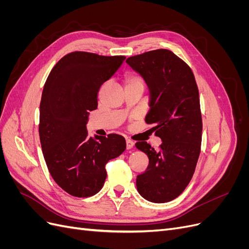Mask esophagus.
<instances>
[{
	"label": "esophagus",
	"mask_w": 249,
	"mask_h": 249,
	"mask_svg": "<svg viewBox=\"0 0 249 249\" xmlns=\"http://www.w3.org/2000/svg\"><path fill=\"white\" fill-rule=\"evenodd\" d=\"M125 142H126V148L127 149H131L134 146V142L131 139H126Z\"/></svg>",
	"instance_id": "obj_1"
}]
</instances>
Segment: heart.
Wrapping results in <instances>:
<instances>
[{"label": "heart", "instance_id": "b5f03b06", "mask_svg": "<svg viewBox=\"0 0 249 249\" xmlns=\"http://www.w3.org/2000/svg\"><path fill=\"white\" fill-rule=\"evenodd\" d=\"M125 84H126V86L127 85H133V84H142V82H141V80L140 79H138V78H136V77H134V76H126L125 77Z\"/></svg>", "mask_w": 249, "mask_h": 249}]
</instances>
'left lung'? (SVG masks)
I'll return each instance as SVG.
<instances>
[{
    "instance_id": "obj_1",
    "label": "left lung",
    "mask_w": 249,
    "mask_h": 249,
    "mask_svg": "<svg viewBox=\"0 0 249 249\" xmlns=\"http://www.w3.org/2000/svg\"><path fill=\"white\" fill-rule=\"evenodd\" d=\"M125 62L148 86L145 122L162 140L159 149L146 141L135 144L149 160L145 172L137 177V190L148 201L167 202L190 183L200 153L202 122L196 82L190 67L168 50L143 53Z\"/></svg>"
}]
</instances>
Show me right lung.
Here are the masks:
<instances>
[{
  "label": "right lung",
  "mask_w": 249,
  "mask_h": 249,
  "mask_svg": "<svg viewBox=\"0 0 249 249\" xmlns=\"http://www.w3.org/2000/svg\"><path fill=\"white\" fill-rule=\"evenodd\" d=\"M124 59L73 52L59 60L44 84L39 116L43 157L52 178L72 196L99 192L107 178V162L126 147L120 135L90 137L86 127L89 112L97 108L101 86Z\"/></svg>",
  "instance_id": "obj_1"
}]
</instances>
